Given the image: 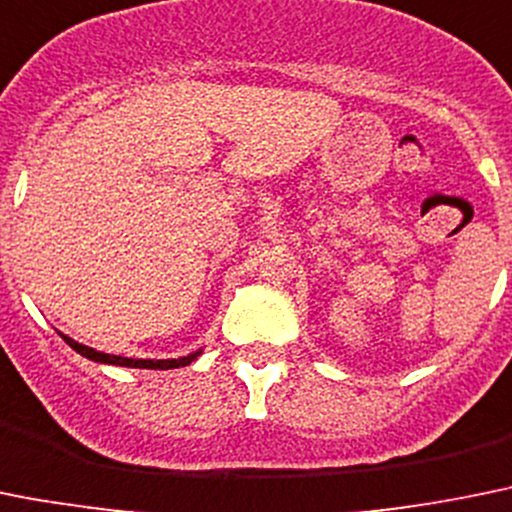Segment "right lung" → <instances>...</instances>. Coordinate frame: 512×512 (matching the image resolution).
Returning <instances> with one entry per match:
<instances>
[{"instance_id": "1", "label": "right lung", "mask_w": 512, "mask_h": 512, "mask_svg": "<svg viewBox=\"0 0 512 512\" xmlns=\"http://www.w3.org/2000/svg\"><path fill=\"white\" fill-rule=\"evenodd\" d=\"M62 338H65V343H68L73 351H78L80 356L90 358V361H98V364H113V366H131V369H179V366H189L191 361L199 356L197 351L184 358H171V361H143V358H123V356H113V353H100L95 351V348L83 346V343L73 341V338L68 336H62Z\"/></svg>"}]
</instances>
